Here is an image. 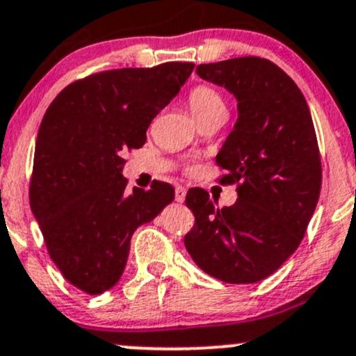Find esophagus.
<instances>
[{
  "label": "esophagus",
  "instance_id": "1",
  "mask_svg": "<svg viewBox=\"0 0 356 356\" xmlns=\"http://www.w3.org/2000/svg\"><path fill=\"white\" fill-rule=\"evenodd\" d=\"M186 194H187L186 187H182V186L175 187V201H177V202H184L186 201Z\"/></svg>",
  "mask_w": 356,
  "mask_h": 356
}]
</instances>
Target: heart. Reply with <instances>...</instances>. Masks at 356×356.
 Segmentation results:
<instances>
[{"instance_id":"obj_1","label":"heart","mask_w":356,"mask_h":356,"mask_svg":"<svg viewBox=\"0 0 356 356\" xmlns=\"http://www.w3.org/2000/svg\"><path fill=\"white\" fill-rule=\"evenodd\" d=\"M187 104H189L191 113L197 121L206 118V116L216 115V113L226 111V104L220 96V92L214 91L209 86H196L193 91L189 92L187 97Z\"/></svg>"}]
</instances>
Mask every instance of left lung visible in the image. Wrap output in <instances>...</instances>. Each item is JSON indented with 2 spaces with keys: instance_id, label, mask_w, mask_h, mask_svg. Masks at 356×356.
I'll list each match as a JSON object with an SVG mask.
<instances>
[{
  "instance_id": "obj_1",
  "label": "left lung",
  "mask_w": 356,
  "mask_h": 356,
  "mask_svg": "<svg viewBox=\"0 0 356 356\" xmlns=\"http://www.w3.org/2000/svg\"><path fill=\"white\" fill-rule=\"evenodd\" d=\"M232 92L238 120L216 163L240 182L238 199L218 209L202 189L186 204L196 216L184 238L201 270L228 284H255L299 247L321 191V159L311 111L294 81L267 58L238 57L196 69Z\"/></svg>"
}]
</instances>
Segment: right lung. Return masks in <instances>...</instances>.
<instances>
[{"instance_id": "1", "label": "right lung", "mask_w": 356, "mask_h": 356, "mask_svg": "<svg viewBox=\"0 0 356 356\" xmlns=\"http://www.w3.org/2000/svg\"><path fill=\"white\" fill-rule=\"evenodd\" d=\"M191 62L118 69L72 83L52 101L35 143L30 206L50 259L72 286L101 294L120 280L136 228L174 201V187L127 193L124 150L179 95Z\"/></svg>"}]
</instances>
